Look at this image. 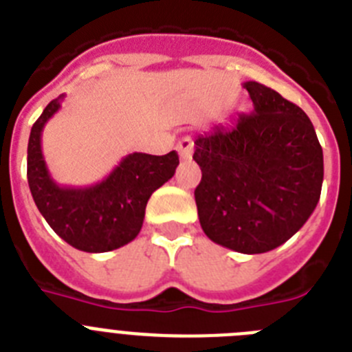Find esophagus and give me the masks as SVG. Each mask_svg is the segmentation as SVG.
Returning <instances> with one entry per match:
<instances>
[{"label": "esophagus", "mask_w": 352, "mask_h": 352, "mask_svg": "<svg viewBox=\"0 0 352 352\" xmlns=\"http://www.w3.org/2000/svg\"><path fill=\"white\" fill-rule=\"evenodd\" d=\"M176 148H178V153L183 160H190L192 153H194V141L190 138H183Z\"/></svg>", "instance_id": "34e87169"}]
</instances>
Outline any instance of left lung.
Wrapping results in <instances>:
<instances>
[{"label":"left lung","instance_id":"8db88e82","mask_svg":"<svg viewBox=\"0 0 352 352\" xmlns=\"http://www.w3.org/2000/svg\"><path fill=\"white\" fill-rule=\"evenodd\" d=\"M254 113L194 141L204 234L241 254H264L300 231L321 197L322 148L312 121L275 89L247 80Z\"/></svg>","mask_w":352,"mask_h":352}]
</instances>
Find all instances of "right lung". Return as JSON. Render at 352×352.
<instances>
[{"label":"right lung","mask_w":352,"mask_h":352,"mask_svg":"<svg viewBox=\"0 0 352 352\" xmlns=\"http://www.w3.org/2000/svg\"><path fill=\"white\" fill-rule=\"evenodd\" d=\"M65 95L43 109L28 142V183L36 208L52 231L77 250L100 254L130 243L141 231L149 197L174 176L179 158L129 153L102 182L89 186L58 185L42 153L43 126Z\"/></svg>","instance_id":"obj_1"}]
</instances>
